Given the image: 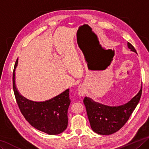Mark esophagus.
<instances>
[{"label": "esophagus", "mask_w": 149, "mask_h": 149, "mask_svg": "<svg viewBox=\"0 0 149 149\" xmlns=\"http://www.w3.org/2000/svg\"><path fill=\"white\" fill-rule=\"evenodd\" d=\"M85 93H86V91H85V89H84L83 87H81V88L79 89V90L78 91V95L80 97H83Z\"/></svg>", "instance_id": "1"}]
</instances>
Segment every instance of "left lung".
I'll use <instances>...</instances> for the list:
<instances>
[{"instance_id":"obj_1","label":"left lung","mask_w":149,"mask_h":149,"mask_svg":"<svg viewBox=\"0 0 149 149\" xmlns=\"http://www.w3.org/2000/svg\"><path fill=\"white\" fill-rule=\"evenodd\" d=\"M130 50L136 54L134 47L127 42ZM142 94V84L136 95L131 100L123 105L117 106L107 105L96 102L90 97H86L84 103L86 107L87 114L91 128L96 133L108 135L119 131L123 127L140 101Z\"/></svg>"}]
</instances>
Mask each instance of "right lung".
Segmentation results:
<instances>
[{"label":"right lung","instance_id":"right-lung-1","mask_svg":"<svg viewBox=\"0 0 149 149\" xmlns=\"http://www.w3.org/2000/svg\"><path fill=\"white\" fill-rule=\"evenodd\" d=\"M18 59L15 62L13 74V86L16 102L26 120L39 131L51 135L63 133L68 127V111L70 105V89L49 100L34 101L22 96L16 85V68Z\"/></svg>","mask_w":149,"mask_h":149}]
</instances>
